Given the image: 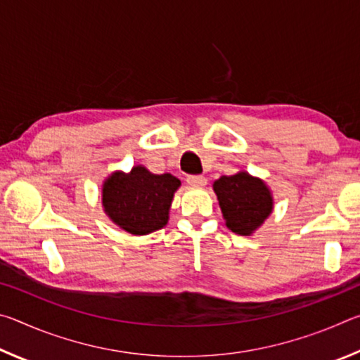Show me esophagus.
Instances as JSON below:
<instances>
[{
  "label": "esophagus",
  "mask_w": 360,
  "mask_h": 360,
  "mask_svg": "<svg viewBox=\"0 0 360 360\" xmlns=\"http://www.w3.org/2000/svg\"><path fill=\"white\" fill-rule=\"evenodd\" d=\"M186 181H187V184H191V186H197V187L206 186V178H205V176L188 174L187 178H186Z\"/></svg>",
  "instance_id": "obj_1"
}]
</instances>
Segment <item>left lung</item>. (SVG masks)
Listing matches in <instances>:
<instances>
[{"instance_id":"left-lung-1","label":"left lung","mask_w":360,"mask_h":360,"mask_svg":"<svg viewBox=\"0 0 360 360\" xmlns=\"http://www.w3.org/2000/svg\"><path fill=\"white\" fill-rule=\"evenodd\" d=\"M212 187L225 224L238 235H251L273 210L271 193L266 186L245 172L222 176Z\"/></svg>"}]
</instances>
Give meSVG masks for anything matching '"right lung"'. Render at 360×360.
<instances>
[{"label":"right lung","mask_w":360,"mask_h":360,"mask_svg":"<svg viewBox=\"0 0 360 360\" xmlns=\"http://www.w3.org/2000/svg\"><path fill=\"white\" fill-rule=\"evenodd\" d=\"M181 181L135 167L129 174L114 173L103 186L106 214L131 235H148L168 222L173 193Z\"/></svg>","instance_id":"right-lung-1"}]
</instances>
